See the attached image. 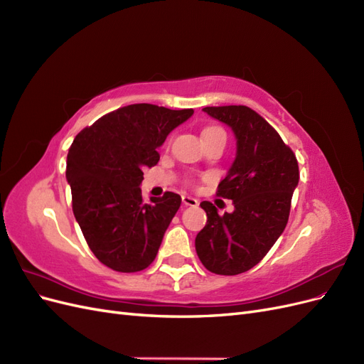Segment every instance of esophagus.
Instances as JSON below:
<instances>
[{"label":"esophagus","instance_id":"obj_1","mask_svg":"<svg viewBox=\"0 0 364 364\" xmlns=\"http://www.w3.org/2000/svg\"><path fill=\"white\" fill-rule=\"evenodd\" d=\"M182 203L185 206H193V208L199 206V200L194 199V197H191V196H182Z\"/></svg>","mask_w":364,"mask_h":364}]
</instances>
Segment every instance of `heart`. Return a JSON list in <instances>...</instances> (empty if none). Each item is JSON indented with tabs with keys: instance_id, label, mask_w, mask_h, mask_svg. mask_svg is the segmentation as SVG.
I'll return each mask as SVG.
<instances>
[{
	"instance_id": "1",
	"label": "heart",
	"mask_w": 364,
	"mask_h": 364,
	"mask_svg": "<svg viewBox=\"0 0 364 364\" xmlns=\"http://www.w3.org/2000/svg\"><path fill=\"white\" fill-rule=\"evenodd\" d=\"M226 136L225 135V130L222 129V127H218V126H206L205 129H203V132H202V136H203V139H209V138H214V136Z\"/></svg>"
}]
</instances>
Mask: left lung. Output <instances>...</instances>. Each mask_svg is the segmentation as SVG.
<instances>
[{
	"instance_id": "obj_1",
	"label": "left lung",
	"mask_w": 364,
	"mask_h": 364,
	"mask_svg": "<svg viewBox=\"0 0 364 364\" xmlns=\"http://www.w3.org/2000/svg\"><path fill=\"white\" fill-rule=\"evenodd\" d=\"M237 136V156L217 196L234 202V213L220 215L202 202L206 225L196 237V252L215 274L245 273L266 257L289 222L291 197L299 182L293 150L266 119L247 106H208Z\"/></svg>"
}]
</instances>
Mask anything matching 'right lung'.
<instances>
[{"mask_svg": "<svg viewBox=\"0 0 364 364\" xmlns=\"http://www.w3.org/2000/svg\"><path fill=\"white\" fill-rule=\"evenodd\" d=\"M139 103L98 118L75 136L67 158L73 213L97 259L115 272L144 270L156 258L179 194L142 200L144 168L159 161L158 147L193 115Z\"/></svg>", "mask_w": 364, "mask_h": 364, "instance_id": "1", "label": "right lung"}]
</instances>
